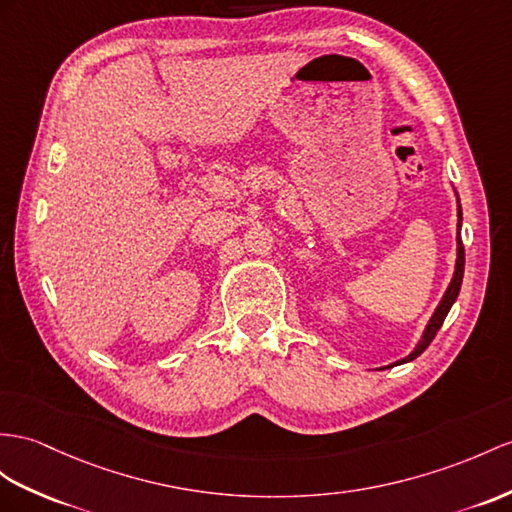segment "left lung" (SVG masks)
I'll use <instances>...</instances> for the list:
<instances>
[{"instance_id":"left-lung-1","label":"left lung","mask_w":512,"mask_h":512,"mask_svg":"<svg viewBox=\"0 0 512 512\" xmlns=\"http://www.w3.org/2000/svg\"><path fill=\"white\" fill-rule=\"evenodd\" d=\"M456 197H458V195H456ZM460 223H463V210H460V204H458V232H456V269H454V278H452L450 286H447V291H445L443 299L439 302V306H436L434 315L430 317L428 326H426V330H423L421 341L417 343L415 350L410 352L406 358L397 360V363H393V365H389V367L410 363V360H415L417 356H421L423 352H426V347L432 343L436 332L441 330L447 313H450V308H452L454 302H456V297H458V293H460V284H463V273H465V247H463V239H460ZM389 367H382V369H389Z\"/></svg>"}]
</instances>
